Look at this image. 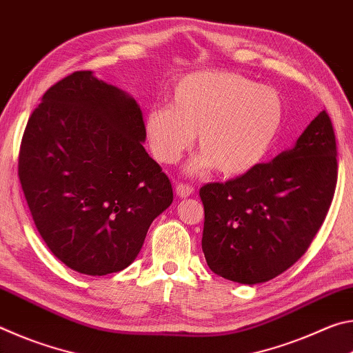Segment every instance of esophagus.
<instances>
[{"label": "esophagus", "instance_id": "34e87169", "mask_svg": "<svg viewBox=\"0 0 353 353\" xmlns=\"http://www.w3.org/2000/svg\"><path fill=\"white\" fill-rule=\"evenodd\" d=\"M191 193H193V188L190 187V185H185V183H177L176 185V194L179 196V198H188V196H191Z\"/></svg>", "mask_w": 353, "mask_h": 353}]
</instances>
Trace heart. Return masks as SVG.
I'll use <instances>...</instances> for the list:
<instances>
[{"label": "heart", "instance_id": "obj_1", "mask_svg": "<svg viewBox=\"0 0 353 353\" xmlns=\"http://www.w3.org/2000/svg\"><path fill=\"white\" fill-rule=\"evenodd\" d=\"M282 119L283 103L274 88L235 71L208 70L179 79L170 105L149 109L143 128L159 162L176 163L196 134L201 152L188 172L214 168L223 176H241L271 152Z\"/></svg>", "mask_w": 353, "mask_h": 353}]
</instances>
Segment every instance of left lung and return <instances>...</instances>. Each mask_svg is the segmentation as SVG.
<instances>
[{
    "label": "left lung",
    "mask_w": 353,
    "mask_h": 353,
    "mask_svg": "<svg viewBox=\"0 0 353 353\" xmlns=\"http://www.w3.org/2000/svg\"><path fill=\"white\" fill-rule=\"evenodd\" d=\"M336 140L322 110L288 151L224 183H207L202 252L232 282H268L305 254L336 187Z\"/></svg>",
    "instance_id": "8db88e82"
}]
</instances>
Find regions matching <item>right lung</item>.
Returning <instances> with one entry per match:
<instances>
[{"instance_id": "right-lung-1", "label": "right lung", "mask_w": 353, "mask_h": 353, "mask_svg": "<svg viewBox=\"0 0 353 353\" xmlns=\"http://www.w3.org/2000/svg\"><path fill=\"white\" fill-rule=\"evenodd\" d=\"M143 124L137 101L92 71L54 83L29 118L21 188L39 234L71 270L123 271L171 205L170 179L143 148Z\"/></svg>"}]
</instances>
